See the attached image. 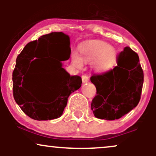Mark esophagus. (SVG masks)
<instances>
[{
  "label": "esophagus",
  "mask_w": 156,
  "mask_h": 156,
  "mask_svg": "<svg viewBox=\"0 0 156 156\" xmlns=\"http://www.w3.org/2000/svg\"><path fill=\"white\" fill-rule=\"evenodd\" d=\"M81 78H82V81H83V83H87V82L89 81V77L86 76V75H83L81 77Z\"/></svg>",
  "instance_id": "34e87169"
}]
</instances>
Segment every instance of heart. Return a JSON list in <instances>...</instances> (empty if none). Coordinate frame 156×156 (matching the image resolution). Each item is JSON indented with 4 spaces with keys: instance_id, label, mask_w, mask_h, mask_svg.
<instances>
[{
    "instance_id": "heart-1",
    "label": "heart",
    "mask_w": 156,
    "mask_h": 156,
    "mask_svg": "<svg viewBox=\"0 0 156 156\" xmlns=\"http://www.w3.org/2000/svg\"><path fill=\"white\" fill-rule=\"evenodd\" d=\"M80 56L72 55V62L76 67L83 65L82 61L94 60L93 67L98 72H106L117 64V51L112 45L101 40H89L82 43L78 48Z\"/></svg>"
}]
</instances>
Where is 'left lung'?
Returning a JSON list of instances; mask_svg holds the SVG:
<instances>
[{
    "instance_id": "obj_1",
    "label": "left lung",
    "mask_w": 156,
    "mask_h": 156,
    "mask_svg": "<svg viewBox=\"0 0 156 156\" xmlns=\"http://www.w3.org/2000/svg\"><path fill=\"white\" fill-rule=\"evenodd\" d=\"M117 65L101 74H93L90 80L97 89L91 103L95 117L118 119L138 105L144 82V73L139 55L126 47L117 57Z\"/></svg>"
}]
</instances>
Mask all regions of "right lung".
Returning a JSON list of instances; mask_svg holds the SVG:
<instances>
[{
	"mask_svg": "<svg viewBox=\"0 0 156 156\" xmlns=\"http://www.w3.org/2000/svg\"><path fill=\"white\" fill-rule=\"evenodd\" d=\"M69 44L67 35L52 32L28 42L17 56L12 73L13 96L23 112L31 119L51 120L61 117L69 96L81 87V78L70 76L61 63L69 58ZM62 52L66 55L64 60L40 62L35 58H57ZM43 66L46 67L42 69ZM39 83L44 84L48 90L44 98L37 92Z\"/></svg>",
	"mask_w": 156,
	"mask_h": 156,
	"instance_id": "right-lung-1",
	"label": "right lung"
}]
</instances>
